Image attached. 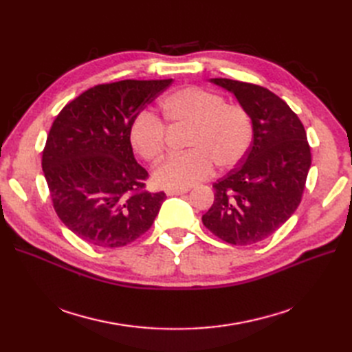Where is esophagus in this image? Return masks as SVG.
Here are the masks:
<instances>
[{"mask_svg":"<svg viewBox=\"0 0 352 352\" xmlns=\"http://www.w3.org/2000/svg\"><path fill=\"white\" fill-rule=\"evenodd\" d=\"M188 188H182V189H166V194L168 197H173V195H182V194H186L188 192Z\"/></svg>","mask_w":352,"mask_h":352,"instance_id":"34e87169","label":"esophagus"}]
</instances>
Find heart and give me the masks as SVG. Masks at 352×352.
I'll use <instances>...</instances> for the list:
<instances>
[{"label": "heart", "mask_w": 352, "mask_h": 352, "mask_svg": "<svg viewBox=\"0 0 352 352\" xmlns=\"http://www.w3.org/2000/svg\"><path fill=\"white\" fill-rule=\"evenodd\" d=\"M168 126H189V151L167 157L154 172V182L182 189L207 179L214 163L232 168L247 155L252 142V122L247 110L228 104L221 95L195 87L180 88L160 102ZM166 126L151 111L135 116L129 127L133 151L146 162H157L166 148Z\"/></svg>", "instance_id": "obj_1"}]
</instances>
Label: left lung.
<instances>
[{
    "mask_svg": "<svg viewBox=\"0 0 352 352\" xmlns=\"http://www.w3.org/2000/svg\"><path fill=\"white\" fill-rule=\"evenodd\" d=\"M210 82L232 92L247 110L252 145L242 163L212 185L214 202L202 223L228 243H257L300 206L311 166L310 145L301 120L272 91L223 78Z\"/></svg>",
    "mask_w": 352,
    "mask_h": 352,
    "instance_id": "left-lung-1",
    "label": "left lung"
}]
</instances>
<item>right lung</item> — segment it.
<instances>
[{"label":"right lung","mask_w":352,"mask_h":352,"mask_svg":"<svg viewBox=\"0 0 352 352\" xmlns=\"http://www.w3.org/2000/svg\"><path fill=\"white\" fill-rule=\"evenodd\" d=\"M172 79L97 85L60 111L47 136L42 170L52 206L74 235L100 248L133 242L153 226L164 192H146L129 127Z\"/></svg>","instance_id":"obj_1"}]
</instances>
